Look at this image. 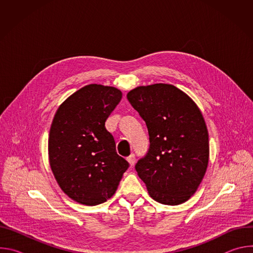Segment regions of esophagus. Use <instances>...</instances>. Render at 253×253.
I'll use <instances>...</instances> for the list:
<instances>
[{"instance_id": "esophagus-1", "label": "esophagus", "mask_w": 253, "mask_h": 253, "mask_svg": "<svg viewBox=\"0 0 253 253\" xmlns=\"http://www.w3.org/2000/svg\"><path fill=\"white\" fill-rule=\"evenodd\" d=\"M127 160H128V162H129V164L131 165V166H133L134 164H135V160H136V157H135V154L134 153H132V154H130L128 157H127Z\"/></svg>"}]
</instances>
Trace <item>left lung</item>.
<instances>
[{"mask_svg": "<svg viewBox=\"0 0 253 253\" xmlns=\"http://www.w3.org/2000/svg\"><path fill=\"white\" fill-rule=\"evenodd\" d=\"M127 99L148 129L149 148L135 169L149 195L166 205L187 201L202 181L209 158L208 131L198 107L168 84L137 87Z\"/></svg>", "mask_w": 253, "mask_h": 253, "instance_id": "obj_1", "label": "left lung"}]
</instances>
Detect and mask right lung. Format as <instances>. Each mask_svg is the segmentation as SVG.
<instances>
[{"label": "right lung", "mask_w": 253, "mask_h": 253, "mask_svg": "<svg viewBox=\"0 0 253 253\" xmlns=\"http://www.w3.org/2000/svg\"><path fill=\"white\" fill-rule=\"evenodd\" d=\"M121 99L114 87L91 84L71 95L55 114L50 165L61 189L78 203L93 206L111 198L129 167L105 127Z\"/></svg>", "instance_id": "obj_1"}]
</instances>
